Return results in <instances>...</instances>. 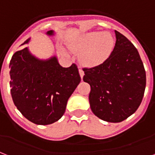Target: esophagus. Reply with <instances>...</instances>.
Returning <instances> with one entry per match:
<instances>
[{
  "mask_svg": "<svg viewBox=\"0 0 155 155\" xmlns=\"http://www.w3.org/2000/svg\"><path fill=\"white\" fill-rule=\"evenodd\" d=\"M79 74H80V76H81V78H82L84 75V72L83 70H82V69H81V67H79Z\"/></svg>",
  "mask_w": 155,
  "mask_h": 155,
  "instance_id": "34e87169",
  "label": "esophagus"
}]
</instances>
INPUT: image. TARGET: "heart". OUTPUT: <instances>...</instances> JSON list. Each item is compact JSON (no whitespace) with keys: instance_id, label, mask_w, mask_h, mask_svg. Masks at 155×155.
Instances as JSON below:
<instances>
[{"instance_id":"heart-1","label":"heart","mask_w":155,"mask_h":155,"mask_svg":"<svg viewBox=\"0 0 155 155\" xmlns=\"http://www.w3.org/2000/svg\"><path fill=\"white\" fill-rule=\"evenodd\" d=\"M113 39L108 33L92 32L86 35L74 46L76 51H86L82 55L85 63L91 65L101 63L107 57L113 47Z\"/></svg>"}]
</instances>
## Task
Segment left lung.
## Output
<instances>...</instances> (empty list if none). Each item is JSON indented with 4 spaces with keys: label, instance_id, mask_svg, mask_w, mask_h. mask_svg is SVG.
Wrapping results in <instances>:
<instances>
[{
    "label": "left lung",
    "instance_id": "1",
    "mask_svg": "<svg viewBox=\"0 0 155 155\" xmlns=\"http://www.w3.org/2000/svg\"><path fill=\"white\" fill-rule=\"evenodd\" d=\"M113 51L97 66L84 68L83 81L90 84L93 113L103 120L118 123L140 106L146 89V70L134 45L117 31Z\"/></svg>",
    "mask_w": 155,
    "mask_h": 155
}]
</instances>
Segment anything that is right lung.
<instances>
[{"label":"right lung","mask_w":155,"mask_h":155,"mask_svg":"<svg viewBox=\"0 0 155 155\" xmlns=\"http://www.w3.org/2000/svg\"><path fill=\"white\" fill-rule=\"evenodd\" d=\"M47 34L51 35L53 31ZM9 67L14 105L28 120L40 125L50 124L62 117L68 99L81 81L76 64L63 68L55 56L39 61L30 54L27 48L13 55Z\"/></svg>","instance_id":"1"}]
</instances>
